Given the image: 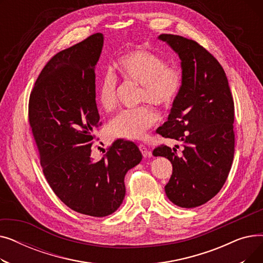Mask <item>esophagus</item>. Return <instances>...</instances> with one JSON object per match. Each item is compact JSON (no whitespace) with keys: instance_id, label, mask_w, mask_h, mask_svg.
I'll return each mask as SVG.
<instances>
[{"instance_id":"34e87169","label":"esophagus","mask_w":263,"mask_h":263,"mask_svg":"<svg viewBox=\"0 0 263 263\" xmlns=\"http://www.w3.org/2000/svg\"><path fill=\"white\" fill-rule=\"evenodd\" d=\"M139 148H140L141 153H142V155H143V157H144V158H149V157H151V153H150L149 149H148V148H147L145 145H143V144H140Z\"/></svg>"}]
</instances>
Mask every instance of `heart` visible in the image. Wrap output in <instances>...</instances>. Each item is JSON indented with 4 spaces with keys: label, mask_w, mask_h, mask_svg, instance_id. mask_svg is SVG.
Returning a JSON list of instances; mask_svg holds the SVG:
<instances>
[{
    "label": "heart",
    "mask_w": 263,
    "mask_h": 263,
    "mask_svg": "<svg viewBox=\"0 0 263 263\" xmlns=\"http://www.w3.org/2000/svg\"><path fill=\"white\" fill-rule=\"evenodd\" d=\"M118 72L136 85H140V102L148 101L167 107L174 103L182 86V72L173 65H166L159 55L145 49L128 51L116 63ZM117 83L112 73H105L97 85L96 98L104 112L116 107ZM159 120L157 110L148 105L123 109L109 120L106 134L110 139L141 140L146 130Z\"/></svg>",
    "instance_id": "obj_1"
}]
</instances>
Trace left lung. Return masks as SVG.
<instances>
[{"instance_id":"1","label":"left lung","mask_w":263,"mask_h":263,"mask_svg":"<svg viewBox=\"0 0 263 263\" xmlns=\"http://www.w3.org/2000/svg\"><path fill=\"white\" fill-rule=\"evenodd\" d=\"M181 60L182 86L167 121L157 130L164 137L183 142L181 156L160 146L155 157L167 158L173 174L165 193L181 208H195L223 187L234 154V104L223 67L196 41L162 34Z\"/></svg>"}]
</instances>
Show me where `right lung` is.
Returning a JSON list of instances; mask_svg holds the SVG:
<instances>
[{
	"mask_svg": "<svg viewBox=\"0 0 263 263\" xmlns=\"http://www.w3.org/2000/svg\"><path fill=\"white\" fill-rule=\"evenodd\" d=\"M97 33L48 62L32 89L29 120L40 165L53 192L67 206L89 216L114 213L126 195L124 176L142 161L137 146L116 141L95 162L96 65L103 47Z\"/></svg>",
	"mask_w": 263,
	"mask_h": 263,
	"instance_id": "1",
	"label": "right lung"
}]
</instances>
